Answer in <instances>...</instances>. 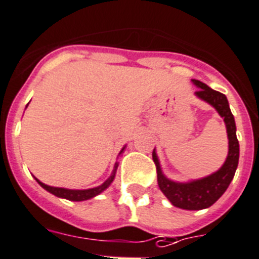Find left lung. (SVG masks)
I'll use <instances>...</instances> for the list:
<instances>
[{
    "instance_id": "8db88e82",
    "label": "left lung",
    "mask_w": 259,
    "mask_h": 259,
    "mask_svg": "<svg viewBox=\"0 0 259 259\" xmlns=\"http://www.w3.org/2000/svg\"><path fill=\"white\" fill-rule=\"evenodd\" d=\"M192 82L198 88L194 93L199 99L212 105L219 114L224 118L226 124V132L229 139V152L224 165L211 176L202 179L178 183L168 179L162 174L160 168L159 159L156 152L152 151V159L156 165L157 184L165 197L171 202V205L183 210H203L212 206L228 189L229 184L233 181L234 174L238 168L239 161V142L236 139V127L234 115L231 114L228 99L219 91L212 90L206 83L198 80H192Z\"/></svg>"
}]
</instances>
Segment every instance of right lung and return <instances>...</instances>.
Instances as JSON below:
<instances>
[{
  "instance_id": "add662e5",
  "label": "right lung",
  "mask_w": 259,
  "mask_h": 259,
  "mask_svg": "<svg viewBox=\"0 0 259 259\" xmlns=\"http://www.w3.org/2000/svg\"><path fill=\"white\" fill-rule=\"evenodd\" d=\"M28 107V105H26ZM123 150H124V147L122 149V151L119 152V154H122ZM117 168H118V162H115L114 165V170H113L112 176L109 177V178L107 179V181L104 182V183L102 184V186L99 187H95V188H90V189H67V188H58V187H51V186H47V184L41 183L40 181H38V179L35 178V181L38 182L39 184H40L41 187H43L46 191H48L49 193L54 194V196L60 197V198H66L68 199V201H86V199H90L93 198V197L98 196L99 193H102L103 191H105V189L108 188V187L112 184L113 179H114L115 177V171H117Z\"/></svg>"
}]
</instances>
